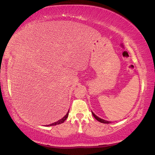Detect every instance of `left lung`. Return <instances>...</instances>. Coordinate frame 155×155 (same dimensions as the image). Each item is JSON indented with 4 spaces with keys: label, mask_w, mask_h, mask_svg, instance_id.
<instances>
[{
    "label": "left lung",
    "mask_w": 155,
    "mask_h": 155,
    "mask_svg": "<svg viewBox=\"0 0 155 155\" xmlns=\"http://www.w3.org/2000/svg\"><path fill=\"white\" fill-rule=\"evenodd\" d=\"M92 114H93V117H94L96 119V120H97L98 121H100V122H101V123H104V124H110V123H111L110 121H106V120H102V119H101V118H100V117H98L97 116H96L94 113H93V112H92Z\"/></svg>",
    "instance_id": "obj_1"
}]
</instances>
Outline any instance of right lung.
Listing matches in <instances>:
<instances>
[{"label": "right lung", "mask_w": 155, "mask_h": 155, "mask_svg": "<svg viewBox=\"0 0 155 155\" xmlns=\"http://www.w3.org/2000/svg\"><path fill=\"white\" fill-rule=\"evenodd\" d=\"M68 112H69V110L68 111V113H67V115H66L64 117L61 119V120H60L59 121H56V122H55V123H53V124H49V125H48V126H55V125H58V124H62V123L64 122V121L66 120H67V118L68 117Z\"/></svg>", "instance_id": "right-lung-1"}]
</instances>
